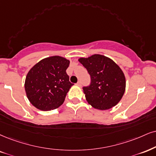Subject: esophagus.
I'll use <instances>...</instances> for the list:
<instances>
[{"instance_id": "obj_1", "label": "esophagus", "mask_w": 156, "mask_h": 156, "mask_svg": "<svg viewBox=\"0 0 156 156\" xmlns=\"http://www.w3.org/2000/svg\"><path fill=\"white\" fill-rule=\"evenodd\" d=\"M76 86H78V87H82V84H81V82H78L76 84Z\"/></svg>"}]
</instances>
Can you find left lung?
<instances>
[{
	"label": "left lung",
	"instance_id": "8db88e82",
	"mask_svg": "<svg viewBox=\"0 0 156 156\" xmlns=\"http://www.w3.org/2000/svg\"><path fill=\"white\" fill-rule=\"evenodd\" d=\"M78 61L91 77L90 85L83 87L87 103L102 111L118 104L126 89L125 75L119 65L110 58L100 54L80 58Z\"/></svg>",
	"mask_w": 156,
	"mask_h": 156
}]
</instances>
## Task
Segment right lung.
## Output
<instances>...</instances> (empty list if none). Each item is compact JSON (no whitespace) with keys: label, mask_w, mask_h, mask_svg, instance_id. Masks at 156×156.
I'll use <instances>...</instances> for the list:
<instances>
[{"label":"right lung","mask_w":156,"mask_h":156,"mask_svg":"<svg viewBox=\"0 0 156 156\" xmlns=\"http://www.w3.org/2000/svg\"><path fill=\"white\" fill-rule=\"evenodd\" d=\"M70 61L59 55L42 59L30 69L24 82L27 97L41 111H51L63 104L73 84L66 70Z\"/></svg>","instance_id":"add662e5"}]
</instances>
